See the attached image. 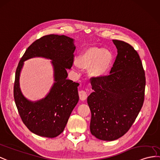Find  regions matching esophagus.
I'll return each instance as SVG.
<instances>
[{"label":"esophagus","mask_w":160,"mask_h":160,"mask_svg":"<svg viewBox=\"0 0 160 160\" xmlns=\"http://www.w3.org/2000/svg\"><path fill=\"white\" fill-rule=\"evenodd\" d=\"M79 98H80V100H82V101H84L87 99L88 98V93L87 92L85 91H83V90H81L80 92H79Z\"/></svg>","instance_id":"1"}]
</instances>
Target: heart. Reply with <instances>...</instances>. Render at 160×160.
I'll list each match as a JSON object with an SVG mask.
<instances>
[{
    "mask_svg": "<svg viewBox=\"0 0 160 160\" xmlns=\"http://www.w3.org/2000/svg\"><path fill=\"white\" fill-rule=\"evenodd\" d=\"M114 54L111 50L97 47L84 49L76 59V64L88 69V75L93 79H102L109 75L113 67Z\"/></svg>",
    "mask_w": 160,
    "mask_h": 160,
    "instance_id": "heart-1",
    "label": "heart"
}]
</instances>
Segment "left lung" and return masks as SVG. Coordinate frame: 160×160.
I'll return each instance as SVG.
<instances>
[{
	"instance_id": "8db88e82",
	"label": "left lung",
	"mask_w": 160,
	"mask_h": 160,
	"mask_svg": "<svg viewBox=\"0 0 160 160\" xmlns=\"http://www.w3.org/2000/svg\"><path fill=\"white\" fill-rule=\"evenodd\" d=\"M118 49L110 75L93 79L88 97L90 132L102 141H112L129 130L144 102L145 75L138 53L127 42L112 40Z\"/></svg>"
}]
</instances>
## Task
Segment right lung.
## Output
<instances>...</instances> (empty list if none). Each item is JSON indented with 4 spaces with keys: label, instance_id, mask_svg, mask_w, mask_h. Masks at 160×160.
<instances>
[{
    "label": "right lung",
    "instance_id": "right-lung-1",
    "mask_svg": "<svg viewBox=\"0 0 160 160\" xmlns=\"http://www.w3.org/2000/svg\"><path fill=\"white\" fill-rule=\"evenodd\" d=\"M75 48L72 38L65 35H46L31 44L19 62L13 89L15 102L22 122L35 134L47 138L60 135L79 101L77 88L79 84L67 79ZM37 57L52 60L54 83L45 98L31 101L21 93L19 77L24 62Z\"/></svg>",
    "mask_w": 160,
    "mask_h": 160
}]
</instances>
